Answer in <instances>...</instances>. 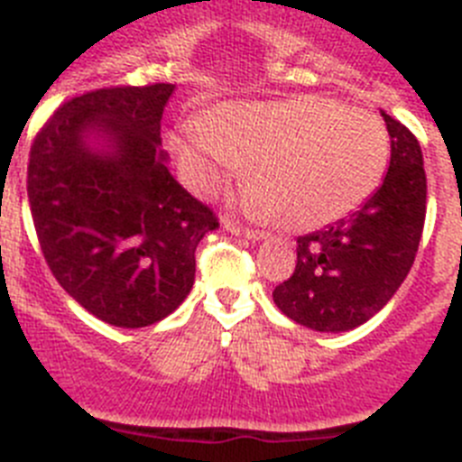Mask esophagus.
Here are the masks:
<instances>
[{"label": "esophagus", "instance_id": "34e87169", "mask_svg": "<svg viewBox=\"0 0 462 462\" xmlns=\"http://www.w3.org/2000/svg\"><path fill=\"white\" fill-rule=\"evenodd\" d=\"M223 226H226V230L232 232V235L246 236V239H251V241L264 239V236H267L262 230H253V227H244V226H239V223L230 221V218H226V221H223Z\"/></svg>", "mask_w": 462, "mask_h": 462}]
</instances>
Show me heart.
<instances>
[{
	"label": "heart",
	"mask_w": 462,
	"mask_h": 462,
	"mask_svg": "<svg viewBox=\"0 0 462 462\" xmlns=\"http://www.w3.org/2000/svg\"><path fill=\"white\" fill-rule=\"evenodd\" d=\"M181 170L198 190L218 189L235 165L248 186L241 202L257 218L292 230L338 221L380 186L392 138L380 117L327 97L241 103L174 140Z\"/></svg>",
	"instance_id": "b5f03b06"
}]
</instances>
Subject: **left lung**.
<instances>
[{
    "mask_svg": "<svg viewBox=\"0 0 462 462\" xmlns=\"http://www.w3.org/2000/svg\"><path fill=\"white\" fill-rule=\"evenodd\" d=\"M384 117L392 163L380 189L336 226L297 239V264L273 290L278 309L315 331H347L371 319L410 273L426 221V170L419 140Z\"/></svg>",
    "mask_w": 462,
    "mask_h": 462,
    "instance_id": "8db88e82",
    "label": "left lung"
}]
</instances>
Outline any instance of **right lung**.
I'll return each instance as SVG.
<instances>
[{"label": "right lung", "mask_w": 462, "mask_h": 462, "mask_svg": "<svg viewBox=\"0 0 462 462\" xmlns=\"http://www.w3.org/2000/svg\"><path fill=\"white\" fill-rule=\"evenodd\" d=\"M174 87L119 85L61 103L36 133L29 209L50 272L82 309L138 329L172 313L195 281V248L214 211L174 180L161 117ZM91 130L110 154L84 144Z\"/></svg>", "instance_id": "1"}]
</instances>
